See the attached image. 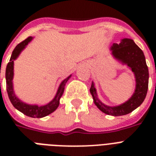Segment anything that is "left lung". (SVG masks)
I'll list each match as a JSON object with an SVG mask.
<instances>
[{"instance_id":"1","label":"left lung","mask_w":156,"mask_h":156,"mask_svg":"<svg viewBox=\"0 0 156 156\" xmlns=\"http://www.w3.org/2000/svg\"><path fill=\"white\" fill-rule=\"evenodd\" d=\"M111 50L112 55L119 61L126 64L135 75L136 89L132 97L123 104L111 107L101 103L97 98L96 89L92 82L90 91L94 102L98 108L107 115L119 116L133 112L144 101L148 88V69L146 64L145 57L142 50L137 46L133 40L122 39L120 44H113Z\"/></svg>"}]
</instances>
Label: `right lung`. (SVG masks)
<instances>
[{"mask_svg":"<svg viewBox=\"0 0 156 156\" xmlns=\"http://www.w3.org/2000/svg\"><path fill=\"white\" fill-rule=\"evenodd\" d=\"M32 39H33L32 37H27L25 41H22L21 43H19V44L15 48L13 51H12V55L11 56L10 61H9V62L7 65L6 73H5V76H6V87L8 98H9L11 102H12V104L13 105L15 108H17L19 111L23 112V114H25L27 116L33 117V118H42V117L46 116V115H49L51 112H53L58 107L59 100H60V98L62 97V95L63 92H64L65 85H66V82L68 81V80L70 78L71 75L67 77L66 79H65L61 83V84L59 86L57 94H56L55 98L50 103H48V105H31L26 104V103L23 102V101L19 100L16 96L15 93H14L13 86H12V80H13L14 75V60H16L18 56L19 55V54L21 53L22 51L26 48V46L31 41Z\"/></svg>","mask_w":156,"mask_h":156,"instance_id":"right-lung-1","label":"right lung"}]
</instances>
